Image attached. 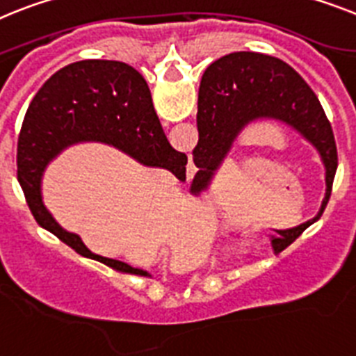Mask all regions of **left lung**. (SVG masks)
<instances>
[{"mask_svg":"<svg viewBox=\"0 0 356 356\" xmlns=\"http://www.w3.org/2000/svg\"><path fill=\"white\" fill-rule=\"evenodd\" d=\"M263 118L286 124L309 142L326 169V196L317 216L293 229L275 230L277 236H272L273 250L281 252L323 216L339 165L335 136L323 106L290 65L256 51H234L209 65L200 83V140L193 151L198 172L193 185L196 194L207 189L239 133Z\"/></svg>","mask_w":356,"mask_h":356,"instance_id":"8db88e82","label":"left lung"}]
</instances>
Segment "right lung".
<instances>
[{"label":"right lung","instance_id":"1","mask_svg":"<svg viewBox=\"0 0 356 356\" xmlns=\"http://www.w3.org/2000/svg\"><path fill=\"white\" fill-rule=\"evenodd\" d=\"M104 142L144 165L163 167L185 180L187 156L172 149L153 108L145 79L120 60L86 59L51 75L30 102L17 138V180L35 221L74 248L113 270L151 277L127 263L88 250L77 234L51 218L41 196L42 172L68 145Z\"/></svg>","mask_w":356,"mask_h":356}]
</instances>
